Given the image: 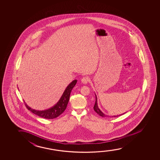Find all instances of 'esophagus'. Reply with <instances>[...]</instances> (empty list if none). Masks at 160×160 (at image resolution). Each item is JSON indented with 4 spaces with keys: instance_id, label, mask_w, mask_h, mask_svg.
Listing matches in <instances>:
<instances>
[{
    "instance_id": "esophagus-1",
    "label": "esophagus",
    "mask_w": 160,
    "mask_h": 160,
    "mask_svg": "<svg viewBox=\"0 0 160 160\" xmlns=\"http://www.w3.org/2000/svg\"><path fill=\"white\" fill-rule=\"evenodd\" d=\"M90 79L87 77H84L81 79V82L84 84L88 83V82L89 81Z\"/></svg>"
}]
</instances>
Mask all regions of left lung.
<instances>
[{"mask_svg": "<svg viewBox=\"0 0 160 160\" xmlns=\"http://www.w3.org/2000/svg\"><path fill=\"white\" fill-rule=\"evenodd\" d=\"M95 96H96V102H95L94 107H93L94 111L96 112L97 113L101 116H102V117H106V116H108L107 115H105V114L103 113L102 112H101V110L99 109L98 107V104H97V98L96 94H95ZM125 113H126V112H125ZM125 113H123V114H121V115H117V116H116H116H112V117H118V116H121V115H122L125 114Z\"/></svg>", "mask_w": 160, "mask_h": 160, "instance_id": "left-lung-1", "label": "left lung"}]
</instances>
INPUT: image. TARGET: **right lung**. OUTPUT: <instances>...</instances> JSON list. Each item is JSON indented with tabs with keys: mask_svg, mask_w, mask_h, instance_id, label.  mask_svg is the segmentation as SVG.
Listing matches in <instances>:
<instances>
[{
	"mask_svg": "<svg viewBox=\"0 0 160 160\" xmlns=\"http://www.w3.org/2000/svg\"><path fill=\"white\" fill-rule=\"evenodd\" d=\"M77 82V80H74L70 84H69L57 104L48 109L42 111L33 109L25 103L26 107L29 110H30L31 112L40 117L48 119L56 118L62 114L66 110L69 100L70 93L73 88L76 85Z\"/></svg>",
	"mask_w": 160,
	"mask_h": 160,
	"instance_id": "add662e5",
	"label": "right lung"
}]
</instances>
